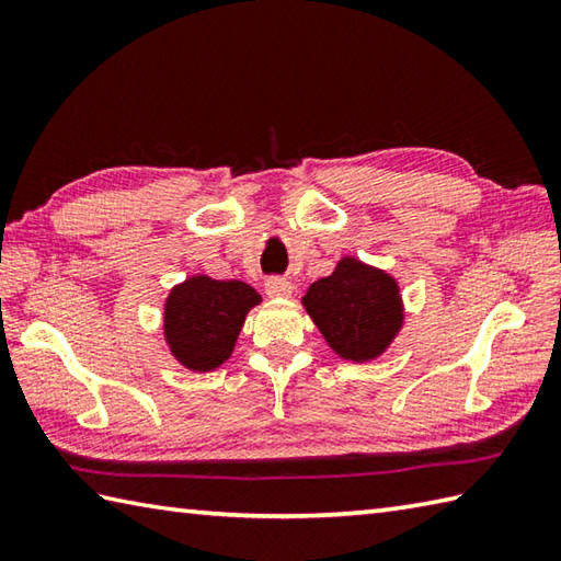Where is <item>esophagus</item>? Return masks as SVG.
Masks as SVG:
<instances>
[{
    "label": "esophagus",
    "instance_id": "esophagus-1",
    "mask_svg": "<svg viewBox=\"0 0 561 561\" xmlns=\"http://www.w3.org/2000/svg\"><path fill=\"white\" fill-rule=\"evenodd\" d=\"M265 294L270 296V299H287V296H291V282L284 277H267Z\"/></svg>",
    "mask_w": 561,
    "mask_h": 561
}]
</instances>
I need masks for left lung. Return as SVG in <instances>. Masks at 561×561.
<instances>
[{
	"label": "left lung",
	"mask_w": 561,
	"mask_h": 561,
	"mask_svg": "<svg viewBox=\"0 0 561 561\" xmlns=\"http://www.w3.org/2000/svg\"><path fill=\"white\" fill-rule=\"evenodd\" d=\"M301 304L330 350L356 364L383 354L404 320L398 282L356 257H342L330 277L308 287Z\"/></svg>",
	"instance_id": "obj_1"
}]
</instances>
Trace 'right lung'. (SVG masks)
Masks as SVG:
<instances>
[{
	"label": "right lung",
	"instance_id": "1",
	"mask_svg": "<svg viewBox=\"0 0 561 561\" xmlns=\"http://www.w3.org/2000/svg\"><path fill=\"white\" fill-rule=\"evenodd\" d=\"M260 301L245 282L187 277L163 306L165 344L190 371H214L231 356L248 311Z\"/></svg>",
	"mask_w": 561,
	"mask_h": 561
}]
</instances>
